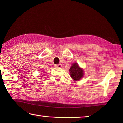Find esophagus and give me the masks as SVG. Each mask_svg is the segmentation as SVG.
Here are the masks:
<instances>
[{
  "instance_id": "esophagus-1",
  "label": "esophagus",
  "mask_w": 123,
  "mask_h": 123,
  "mask_svg": "<svg viewBox=\"0 0 123 123\" xmlns=\"http://www.w3.org/2000/svg\"><path fill=\"white\" fill-rule=\"evenodd\" d=\"M54 67H57V68H61V67H62V64H55Z\"/></svg>"
}]
</instances>
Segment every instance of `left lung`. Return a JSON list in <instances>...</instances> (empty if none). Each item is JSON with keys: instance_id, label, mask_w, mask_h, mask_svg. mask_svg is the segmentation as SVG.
Here are the masks:
<instances>
[{"instance_id": "left-lung-1", "label": "left lung", "mask_w": 123, "mask_h": 123, "mask_svg": "<svg viewBox=\"0 0 123 123\" xmlns=\"http://www.w3.org/2000/svg\"><path fill=\"white\" fill-rule=\"evenodd\" d=\"M69 71L70 72V75H71V78L75 81L79 80L81 78H82L83 75V70L80 68L77 63H73Z\"/></svg>"}]
</instances>
